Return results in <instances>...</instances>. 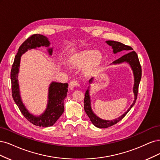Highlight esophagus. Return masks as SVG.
Masks as SVG:
<instances>
[{"instance_id":"34e87169","label":"esophagus","mask_w":160,"mask_h":160,"mask_svg":"<svg viewBox=\"0 0 160 160\" xmlns=\"http://www.w3.org/2000/svg\"><path fill=\"white\" fill-rule=\"evenodd\" d=\"M79 86H80V84H79V83L78 82V81L73 80V81H72V82H70L69 88H70V89L71 90H73L75 87H78Z\"/></svg>"}]
</instances>
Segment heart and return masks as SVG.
I'll return each instance as SVG.
<instances>
[{
	"label": "heart",
	"instance_id": "heart-1",
	"mask_svg": "<svg viewBox=\"0 0 160 160\" xmlns=\"http://www.w3.org/2000/svg\"><path fill=\"white\" fill-rule=\"evenodd\" d=\"M103 56L100 52L93 50H83L72 56L70 64L76 68L84 67L83 72L86 76L96 73L102 62Z\"/></svg>",
	"mask_w": 160,
	"mask_h": 160
}]
</instances>
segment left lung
<instances>
[{
    "label": "left lung",
    "mask_w": 160,
    "mask_h": 160,
    "mask_svg": "<svg viewBox=\"0 0 160 160\" xmlns=\"http://www.w3.org/2000/svg\"><path fill=\"white\" fill-rule=\"evenodd\" d=\"M108 45L112 46L113 49V52L114 54H116L121 51L125 50L126 52H128L127 54L122 56V57L120 58L117 59L116 60L114 61L112 64H121L123 62H127L130 65L131 68L133 70V76H134V84H133V94H134V100H133L132 104L130 107V108L124 113V114H122L119 118H116L115 120H102L101 118L98 117L93 112L91 108V100H90V91H89V88L87 89L85 93V97H84V110L88 116L89 117L90 121L93 124L99 128H106L108 127H110L113 125L116 124L118 122L122 120L124 116L128 114V112L130 110L131 108L135 104L136 99H137V96H138V87L139 84H140V82L142 78V68H141V65L140 64V61L138 59V54L135 51H131L133 50V48L130 46H127L123 44L120 42H116V41L114 40H108L106 42ZM131 52H130L129 51ZM94 78H90L89 80V83L92 84L93 82Z\"/></svg>",
    "instance_id": "left-lung-1"
}]
</instances>
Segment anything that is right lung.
Returning a JSON list of instances; mask_svg holds the SVG:
<instances>
[{
	"instance_id": "add662e5",
	"label": "right lung",
	"mask_w": 160,
	"mask_h": 160,
	"mask_svg": "<svg viewBox=\"0 0 160 160\" xmlns=\"http://www.w3.org/2000/svg\"><path fill=\"white\" fill-rule=\"evenodd\" d=\"M50 44L48 38L42 34H37L30 37L19 47L18 52L15 56L11 72L12 94L14 102L16 103L26 119H27L34 125L40 127H50L53 126L63 114L64 110V101L67 95L68 84L56 82H51L48 88V104L45 111L40 116H34L30 114L26 108L21 100L18 81V74L19 72L20 57L23 54L28 51V50L35 49L40 46L48 47ZM52 48H48V52L50 55L52 54Z\"/></svg>"
}]
</instances>
